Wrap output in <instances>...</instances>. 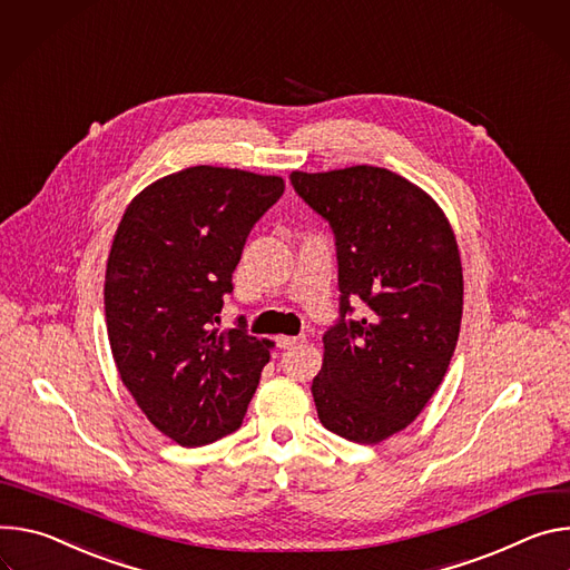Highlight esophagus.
Listing matches in <instances>:
<instances>
[{"label":"esophagus","mask_w":570,"mask_h":570,"mask_svg":"<svg viewBox=\"0 0 570 570\" xmlns=\"http://www.w3.org/2000/svg\"><path fill=\"white\" fill-rule=\"evenodd\" d=\"M303 342V337H278L276 340V344H278V348H292V346H296V344H301Z\"/></svg>","instance_id":"esophagus-1"}]
</instances>
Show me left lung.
<instances>
[{"mask_svg":"<svg viewBox=\"0 0 570 570\" xmlns=\"http://www.w3.org/2000/svg\"><path fill=\"white\" fill-rule=\"evenodd\" d=\"M289 180L337 246L340 322L324 335L314 405L331 432L377 444L421 414L449 371L464 303L458 239L434 199L390 169ZM357 299L365 317L346 321Z\"/></svg>","mask_w":570,"mask_h":570,"instance_id":"obj_1","label":"left lung"}]
</instances>
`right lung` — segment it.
Returning <instances> with one entry per match:
<instances>
[{
    "mask_svg": "<svg viewBox=\"0 0 570 570\" xmlns=\"http://www.w3.org/2000/svg\"><path fill=\"white\" fill-rule=\"evenodd\" d=\"M285 193L281 176L197 165L158 178L126 208L106 265L104 305L124 387L185 449L242 425L269 340L219 331L244 242Z\"/></svg>",
    "mask_w": 570,
    "mask_h": 570,
    "instance_id": "add662e5",
    "label": "right lung"
}]
</instances>
